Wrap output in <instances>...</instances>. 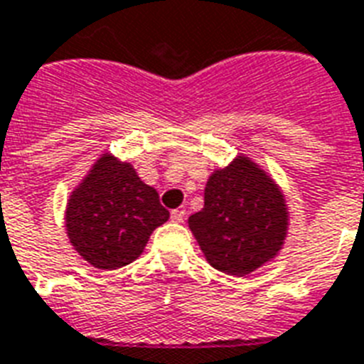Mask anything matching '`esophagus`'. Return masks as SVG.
Returning a JSON list of instances; mask_svg holds the SVG:
<instances>
[{
	"instance_id": "1",
	"label": "esophagus",
	"mask_w": 364,
	"mask_h": 364,
	"mask_svg": "<svg viewBox=\"0 0 364 364\" xmlns=\"http://www.w3.org/2000/svg\"><path fill=\"white\" fill-rule=\"evenodd\" d=\"M183 219H185V210H173V212H171V221L183 223Z\"/></svg>"
}]
</instances>
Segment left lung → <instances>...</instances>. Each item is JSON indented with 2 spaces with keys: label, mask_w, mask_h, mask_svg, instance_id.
Returning <instances> with one entry per match:
<instances>
[{
  "label": "left lung",
  "mask_w": 364,
  "mask_h": 364,
  "mask_svg": "<svg viewBox=\"0 0 364 364\" xmlns=\"http://www.w3.org/2000/svg\"><path fill=\"white\" fill-rule=\"evenodd\" d=\"M288 225L282 188L246 154L212 171L204 208L188 218L206 262L232 277H246L273 262L284 246Z\"/></svg>",
  "instance_id": "8db88e82"
}]
</instances>
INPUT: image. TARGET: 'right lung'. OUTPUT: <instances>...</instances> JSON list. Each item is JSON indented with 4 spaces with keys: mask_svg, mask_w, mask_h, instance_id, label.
<instances>
[{
    "mask_svg": "<svg viewBox=\"0 0 364 364\" xmlns=\"http://www.w3.org/2000/svg\"><path fill=\"white\" fill-rule=\"evenodd\" d=\"M168 219L156 188L141 181L132 164L105 152L68 196L65 229L77 256L112 271L135 262Z\"/></svg>",
    "mask_w": 364,
    "mask_h": 364,
    "instance_id": "obj_1",
    "label": "right lung"
}]
</instances>
